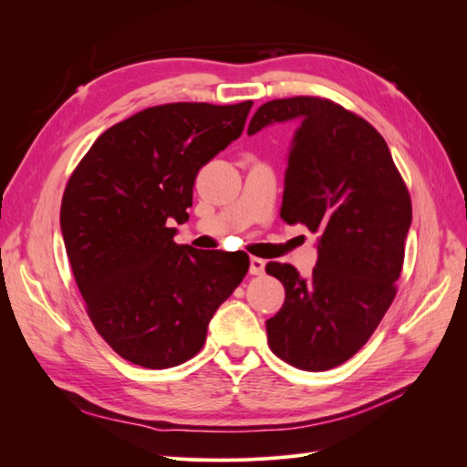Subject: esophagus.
I'll list each match as a JSON object with an SVG mask.
<instances>
[{
  "label": "esophagus",
  "instance_id": "34e87169",
  "mask_svg": "<svg viewBox=\"0 0 467 467\" xmlns=\"http://www.w3.org/2000/svg\"><path fill=\"white\" fill-rule=\"evenodd\" d=\"M265 273V261L259 257L249 259V275H263Z\"/></svg>",
  "mask_w": 467,
  "mask_h": 467
}]
</instances>
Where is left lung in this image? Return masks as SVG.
Masks as SVG:
<instances>
[{"label":"left lung","instance_id":"8db88e82","mask_svg":"<svg viewBox=\"0 0 467 467\" xmlns=\"http://www.w3.org/2000/svg\"><path fill=\"white\" fill-rule=\"evenodd\" d=\"M298 119L280 218L319 235L312 276L266 263L285 286L266 319L268 347L307 372L335 368L366 345L391 306L411 225V196L386 140L370 122L321 97L275 99L247 134Z\"/></svg>","mask_w":467,"mask_h":467}]
</instances>
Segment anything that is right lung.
<instances>
[{"label": "right lung", "mask_w": 467, "mask_h": 467, "mask_svg": "<svg viewBox=\"0 0 467 467\" xmlns=\"http://www.w3.org/2000/svg\"><path fill=\"white\" fill-rule=\"evenodd\" d=\"M253 101L167 103L99 136L69 175L60 225L97 333L151 370L187 362L249 268L244 251L173 242L201 167L242 136Z\"/></svg>", "instance_id": "add662e5"}]
</instances>
